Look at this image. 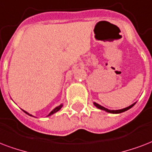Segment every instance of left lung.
I'll return each mask as SVG.
<instances>
[{"instance_id":"8db88e82","label":"left lung","mask_w":152,"mask_h":152,"mask_svg":"<svg viewBox=\"0 0 152 152\" xmlns=\"http://www.w3.org/2000/svg\"><path fill=\"white\" fill-rule=\"evenodd\" d=\"M136 104V102L135 103H133L132 104H131V105H129V107H126V108H124V109H118V110H111V109H106V108H104V107L102 106V105H100L99 104H97V103H96V102H94V104L95 106L97 107V109H102V110H104V111L107 112V113H123V112H125L127 111V110H129V109H130L132 106H134V104Z\"/></svg>"}]
</instances>
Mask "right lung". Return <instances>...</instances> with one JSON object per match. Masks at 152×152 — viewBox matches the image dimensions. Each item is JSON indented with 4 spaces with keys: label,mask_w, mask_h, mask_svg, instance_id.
I'll return each mask as SVG.
<instances>
[{
    "label": "right lung",
    "mask_w": 152,
    "mask_h": 152,
    "mask_svg": "<svg viewBox=\"0 0 152 152\" xmlns=\"http://www.w3.org/2000/svg\"><path fill=\"white\" fill-rule=\"evenodd\" d=\"M62 107H63V104H60V105H58V106H57V107H56V108H55V109H53L52 111L50 112V113L48 114V116H51V115H52V114L55 113H56V112L59 111L60 109H62ZM23 111L24 112V113H27V114H28V115H29V116H32V115H31V114H29V113H27V112H26V111H24V110H23Z\"/></svg>",
    "instance_id": "right-lung-1"
}]
</instances>
